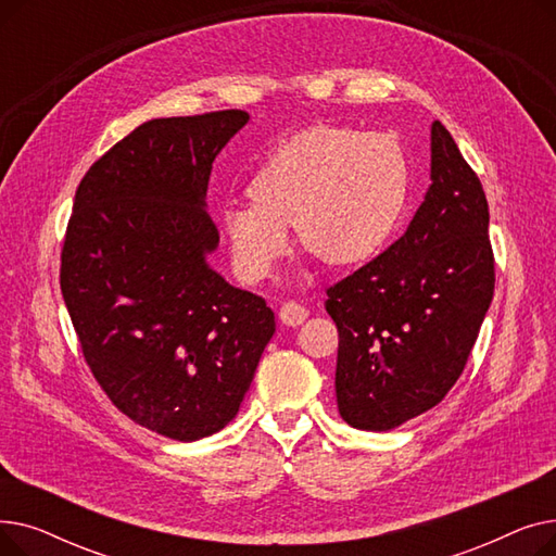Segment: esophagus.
Returning a JSON list of instances; mask_svg holds the SVG:
<instances>
[{
    "instance_id": "34e87169",
    "label": "esophagus",
    "mask_w": 556,
    "mask_h": 556,
    "mask_svg": "<svg viewBox=\"0 0 556 556\" xmlns=\"http://www.w3.org/2000/svg\"><path fill=\"white\" fill-rule=\"evenodd\" d=\"M279 317H281V323H283V325H288V327H298V325H302L304 319L308 317V308H306V306H302L300 302L288 300V302H283V304L279 306Z\"/></svg>"
}]
</instances>
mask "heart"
<instances>
[{"instance_id":"1","label":"heart","mask_w":556,"mask_h":556,"mask_svg":"<svg viewBox=\"0 0 556 556\" xmlns=\"http://www.w3.org/2000/svg\"><path fill=\"white\" fill-rule=\"evenodd\" d=\"M407 187L405 153L386 132L313 126L288 137L252 175V202L220 214L233 273L268 279L290 252V225L329 266H356L392 239Z\"/></svg>"}]
</instances>
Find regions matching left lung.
Instances as JSON below:
<instances>
[{
  "instance_id": "left-lung-1",
  "label": "left lung",
  "mask_w": 556,
  "mask_h": 556,
  "mask_svg": "<svg viewBox=\"0 0 556 556\" xmlns=\"http://www.w3.org/2000/svg\"><path fill=\"white\" fill-rule=\"evenodd\" d=\"M430 180L403 237L327 288L340 338L338 410L361 430H392L440 403L493 300L486 195L440 122L430 130Z\"/></svg>"
}]
</instances>
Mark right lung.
Returning <instances> with one entry per match:
<instances>
[{"mask_svg":"<svg viewBox=\"0 0 556 556\" xmlns=\"http://www.w3.org/2000/svg\"><path fill=\"white\" fill-rule=\"evenodd\" d=\"M243 110L153 119L85 173L61 290L87 367L135 424L178 442L237 417L275 333L266 300L210 268L212 164Z\"/></svg>","mask_w":556,"mask_h":556,"instance_id":"right-lung-1","label":"right lung"}]
</instances>
